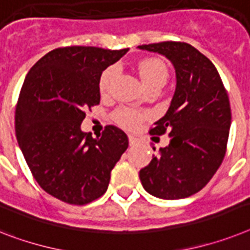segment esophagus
Returning a JSON list of instances; mask_svg holds the SVG:
<instances>
[{
	"label": "esophagus",
	"instance_id": "34e87169",
	"mask_svg": "<svg viewBox=\"0 0 250 250\" xmlns=\"http://www.w3.org/2000/svg\"><path fill=\"white\" fill-rule=\"evenodd\" d=\"M138 142V139L135 137H133V135H129V144L130 146H135Z\"/></svg>",
	"mask_w": 250,
	"mask_h": 250
}]
</instances>
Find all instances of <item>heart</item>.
<instances>
[{
	"label": "heart",
	"mask_w": 250,
	"mask_h": 250,
	"mask_svg": "<svg viewBox=\"0 0 250 250\" xmlns=\"http://www.w3.org/2000/svg\"><path fill=\"white\" fill-rule=\"evenodd\" d=\"M139 69V75L143 80L144 85L147 88L154 85H162L166 83L168 71L167 67L161 60L158 59H146L140 61L138 65ZM117 71L116 66H108L103 70L100 76V90L102 94H106L110 90L111 83L115 74ZM147 117V115L142 111H138L131 107H119L117 110L113 111L112 119L115 123H117L120 126L126 127V129H134L137 127L142 121Z\"/></svg>",
	"instance_id": "b5f03b06"
}]
</instances>
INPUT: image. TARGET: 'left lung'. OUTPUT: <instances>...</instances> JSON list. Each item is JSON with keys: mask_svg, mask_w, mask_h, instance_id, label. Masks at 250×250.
<instances>
[{"mask_svg": "<svg viewBox=\"0 0 250 250\" xmlns=\"http://www.w3.org/2000/svg\"><path fill=\"white\" fill-rule=\"evenodd\" d=\"M138 48L164 55L176 73L170 107L149 131L154 135L167 131L170 143L139 171L140 181L161 199L190 197L207 185L226 153L231 125L228 92L209 59L188 43L161 42Z\"/></svg>", "mask_w": 250, "mask_h": 250, "instance_id": "obj_1", "label": "left lung"}]
</instances>
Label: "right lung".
<instances>
[{
    "label": "right lung",
    "mask_w": 250,
    "mask_h": 250,
    "mask_svg": "<svg viewBox=\"0 0 250 250\" xmlns=\"http://www.w3.org/2000/svg\"><path fill=\"white\" fill-rule=\"evenodd\" d=\"M126 52L56 48L26 74L15 111L19 147L39 187L65 203L83 206L104 194L129 146L126 134L113 125L100 138L80 129L85 111L101 101L102 71Z\"/></svg>",
    "instance_id": "right-lung-1"
}]
</instances>
